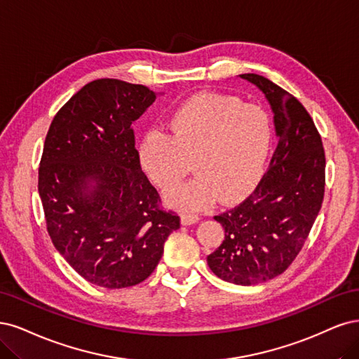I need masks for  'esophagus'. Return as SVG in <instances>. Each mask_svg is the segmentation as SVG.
I'll return each mask as SVG.
<instances>
[{
    "label": "esophagus",
    "instance_id": "esophagus-1",
    "mask_svg": "<svg viewBox=\"0 0 359 359\" xmlns=\"http://www.w3.org/2000/svg\"><path fill=\"white\" fill-rule=\"evenodd\" d=\"M200 221V217H198V215H192V213H183L182 216H180V222H182V225H184V226H188V225H192V224H196Z\"/></svg>",
    "mask_w": 359,
    "mask_h": 359
}]
</instances>
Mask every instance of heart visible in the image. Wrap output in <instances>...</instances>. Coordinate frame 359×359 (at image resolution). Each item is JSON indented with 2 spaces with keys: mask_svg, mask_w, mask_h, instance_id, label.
<instances>
[{
  "mask_svg": "<svg viewBox=\"0 0 359 359\" xmlns=\"http://www.w3.org/2000/svg\"><path fill=\"white\" fill-rule=\"evenodd\" d=\"M269 114L221 94L195 95L172 111L168 134L149 131L138 146L147 177L164 192L192 168L196 177L167 194L170 205L196 212L217 200L234 204L258 187L271 147Z\"/></svg>",
  "mask_w": 359,
  "mask_h": 359,
  "instance_id": "heart-1",
  "label": "heart"
}]
</instances>
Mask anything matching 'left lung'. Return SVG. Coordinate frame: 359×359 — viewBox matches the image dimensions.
<instances>
[{
  "label": "left lung",
  "mask_w": 359,
  "mask_h": 359,
  "mask_svg": "<svg viewBox=\"0 0 359 359\" xmlns=\"http://www.w3.org/2000/svg\"><path fill=\"white\" fill-rule=\"evenodd\" d=\"M255 85L273 111L277 146L257 189L222 215V245L207 257L225 282L257 285L282 274L302 250L325 191V154L310 114L295 97L259 74H240Z\"/></svg>",
  "instance_id": "8db88e82"
}]
</instances>
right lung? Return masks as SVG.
<instances>
[{
	"mask_svg": "<svg viewBox=\"0 0 359 359\" xmlns=\"http://www.w3.org/2000/svg\"><path fill=\"white\" fill-rule=\"evenodd\" d=\"M158 94L116 79L94 80L53 118L43 147L39 194L56 250L89 283L143 282L179 216L161 210L142 171L133 123Z\"/></svg>",
	"mask_w": 359,
	"mask_h": 359,
	"instance_id": "right-lung-1",
	"label": "right lung"
}]
</instances>
